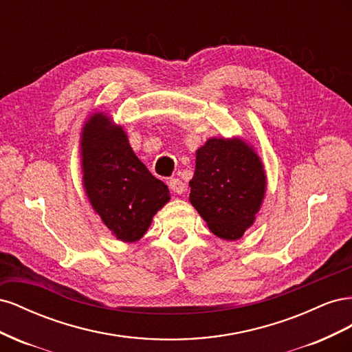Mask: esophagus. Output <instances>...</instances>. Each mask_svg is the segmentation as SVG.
Masks as SVG:
<instances>
[{
    "mask_svg": "<svg viewBox=\"0 0 352 352\" xmlns=\"http://www.w3.org/2000/svg\"><path fill=\"white\" fill-rule=\"evenodd\" d=\"M168 186H170V189L173 190L175 194H177V195H182L184 192H185V184L182 182V180L180 179H177V177H175V179H170L168 180Z\"/></svg>",
    "mask_w": 352,
    "mask_h": 352,
    "instance_id": "34e87169",
    "label": "esophagus"
}]
</instances>
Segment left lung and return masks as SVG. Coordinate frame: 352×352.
<instances>
[{
  "instance_id": "1",
  "label": "left lung",
  "mask_w": 352,
  "mask_h": 352,
  "mask_svg": "<svg viewBox=\"0 0 352 352\" xmlns=\"http://www.w3.org/2000/svg\"><path fill=\"white\" fill-rule=\"evenodd\" d=\"M189 201L220 239L236 241L250 229L267 189L260 155L242 138H210L195 153Z\"/></svg>"
}]
</instances>
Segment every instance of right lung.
I'll return each mask as SVG.
<instances>
[{
    "label": "right lung",
    "instance_id": "obj_1",
    "mask_svg": "<svg viewBox=\"0 0 352 352\" xmlns=\"http://www.w3.org/2000/svg\"><path fill=\"white\" fill-rule=\"evenodd\" d=\"M82 185L94 211L116 239L140 241L170 201L167 185L136 157L123 126L94 113L80 131Z\"/></svg>",
    "mask_w": 352,
    "mask_h": 352
}]
</instances>
